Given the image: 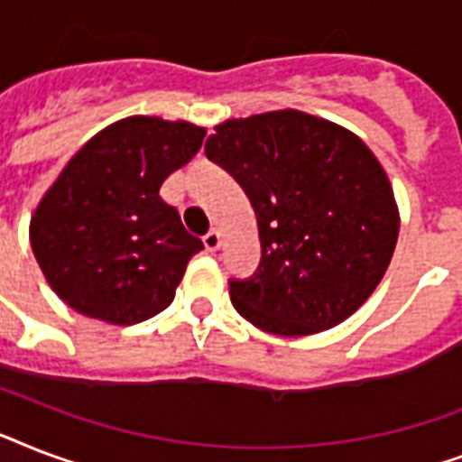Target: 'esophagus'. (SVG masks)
<instances>
[{
    "label": "esophagus",
    "mask_w": 462,
    "mask_h": 462,
    "mask_svg": "<svg viewBox=\"0 0 462 462\" xmlns=\"http://www.w3.org/2000/svg\"><path fill=\"white\" fill-rule=\"evenodd\" d=\"M203 245H206V249H208V252H216V249H220V232L217 230L206 232V235H203Z\"/></svg>",
    "instance_id": "1"
}]
</instances>
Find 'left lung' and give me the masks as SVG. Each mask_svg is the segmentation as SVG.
<instances>
[{
  "instance_id": "8db88e82",
  "label": "left lung",
  "mask_w": 462,
  "mask_h": 462,
  "mask_svg": "<svg viewBox=\"0 0 462 462\" xmlns=\"http://www.w3.org/2000/svg\"><path fill=\"white\" fill-rule=\"evenodd\" d=\"M203 151L245 189L259 223L256 273L227 281L239 316L309 336L355 314L398 242L393 189L372 151L297 110L227 119Z\"/></svg>"
}]
</instances>
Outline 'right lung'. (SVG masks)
I'll list each match as a JSON object with an SVG mask.
<instances>
[{
  "mask_svg": "<svg viewBox=\"0 0 462 462\" xmlns=\"http://www.w3.org/2000/svg\"><path fill=\"white\" fill-rule=\"evenodd\" d=\"M203 136L187 122L129 117L69 160L31 220L32 254L69 307L117 326L170 307L203 242L160 187L199 153Z\"/></svg>",
  "mask_w": 462,
  "mask_h": 462,
  "instance_id": "obj_1",
  "label": "right lung"
}]
</instances>
